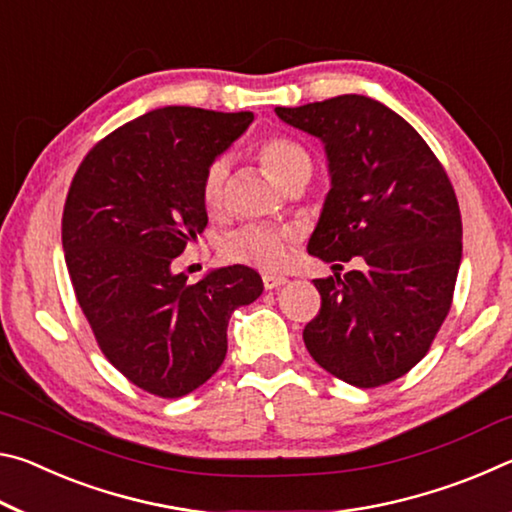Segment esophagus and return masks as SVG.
Masks as SVG:
<instances>
[{
	"label": "esophagus",
	"mask_w": 512,
	"mask_h": 512,
	"mask_svg": "<svg viewBox=\"0 0 512 512\" xmlns=\"http://www.w3.org/2000/svg\"><path fill=\"white\" fill-rule=\"evenodd\" d=\"M262 280H264V289L266 291H273L277 287H282V284H287V277H284V275H273V273L262 275Z\"/></svg>",
	"instance_id": "obj_1"
}]
</instances>
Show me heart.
Here are the masks:
<instances>
[{
	"mask_svg": "<svg viewBox=\"0 0 512 512\" xmlns=\"http://www.w3.org/2000/svg\"><path fill=\"white\" fill-rule=\"evenodd\" d=\"M259 160L264 167L271 171V176L287 187L291 180L298 176H309L311 173V158L305 146L284 135H273L259 146ZM230 160L221 155L210 162V167L203 173L201 196L207 212H221L225 203V183H228ZM291 239L289 230L273 228L264 223H246L241 228L232 230L223 239L221 253L228 262L246 264L255 268H275L282 262L284 248Z\"/></svg>",
	"mask_w": 512,
	"mask_h": 512,
	"instance_id": "obj_1",
	"label": "heart"
}]
</instances>
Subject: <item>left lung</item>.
<instances>
[{"mask_svg": "<svg viewBox=\"0 0 512 512\" xmlns=\"http://www.w3.org/2000/svg\"><path fill=\"white\" fill-rule=\"evenodd\" d=\"M325 146L329 192L309 255L359 271L314 280L318 316L302 339L320 368L359 388L409 372L452 307L461 210L443 164L397 112L361 94L275 108Z\"/></svg>", "mask_w": 512, "mask_h": 512, "instance_id": "1", "label": "left lung"}]
</instances>
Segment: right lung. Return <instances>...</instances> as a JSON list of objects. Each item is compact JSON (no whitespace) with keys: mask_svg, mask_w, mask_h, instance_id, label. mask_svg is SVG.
Instances as JSON below:
<instances>
[{"mask_svg":"<svg viewBox=\"0 0 512 512\" xmlns=\"http://www.w3.org/2000/svg\"><path fill=\"white\" fill-rule=\"evenodd\" d=\"M253 112L167 106L128 121L85 155L63 212L76 300L101 352L142 391L183 397L221 368L232 311L262 296L248 266L189 284L173 262L207 225L203 173Z\"/></svg>","mask_w":512,"mask_h":512,"instance_id":"obj_1","label":"right lung"}]
</instances>
